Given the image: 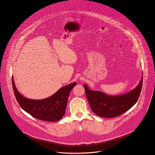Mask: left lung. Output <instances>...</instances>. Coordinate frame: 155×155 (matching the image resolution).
Instances as JSON below:
<instances>
[{"label": "left lung", "mask_w": 155, "mask_h": 155, "mask_svg": "<svg viewBox=\"0 0 155 155\" xmlns=\"http://www.w3.org/2000/svg\"><path fill=\"white\" fill-rule=\"evenodd\" d=\"M143 85V76L138 86L131 91L121 95L111 96L98 91H92L84 85L87 100L92 111L106 118L120 116L130 109L137 103Z\"/></svg>", "instance_id": "1"}]
</instances>
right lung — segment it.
Listing matches in <instances>:
<instances>
[{
    "label": "right lung",
    "instance_id": "add662e5",
    "mask_svg": "<svg viewBox=\"0 0 155 155\" xmlns=\"http://www.w3.org/2000/svg\"><path fill=\"white\" fill-rule=\"evenodd\" d=\"M12 82L14 95L19 105L34 117L49 122L60 120L64 115L68 97L76 82L64 86L51 97L43 100H31L23 97L15 87L13 76Z\"/></svg>",
    "mask_w": 155,
    "mask_h": 155
}]
</instances>
